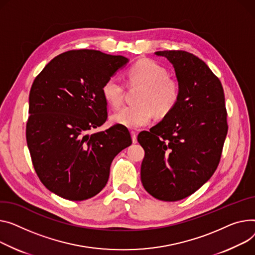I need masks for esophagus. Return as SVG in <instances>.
<instances>
[{
    "mask_svg": "<svg viewBox=\"0 0 255 255\" xmlns=\"http://www.w3.org/2000/svg\"><path fill=\"white\" fill-rule=\"evenodd\" d=\"M131 136H132L133 143H136L137 142V134H136V132L131 131Z\"/></svg>",
    "mask_w": 255,
    "mask_h": 255,
    "instance_id": "1",
    "label": "esophagus"
}]
</instances>
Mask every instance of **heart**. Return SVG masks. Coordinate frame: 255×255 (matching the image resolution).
Here are the masks:
<instances>
[{
	"mask_svg": "<svg viewBox=\"0 0 255 255\" xmlns=\"http://www.w3.org/2000/svg\"><path fill=\"white\" fill-rule=\"evenodd\" d=\"M127 80L130 85H138L136 105L126 106L112 115V121L127 128H140L147 125L154 113L159 117L170 114L178 105L181 86L177 79L168 76L164 66L151 59H141L129 67ZM125 86L116 76L106 80L101 93L112 107L120 106Z\"/></svg>",
	"mask_w": 255,
	"mask_h": 255,
	"instance_id": "obj_1",
	"label": "heart"
}]
</instances>
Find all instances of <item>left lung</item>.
<instances>
[{"mask_svg": "<svg viewBox=\"0 0 255 255\" xmlns=\"http://www.w3.org/2000/svg\"><path fill=\"white\" fill-rule=\"evenodd\" d=\"M181 86L176 108L138 134L144 148L140 177L154 198L174 202L194 194L215 172L228 133L225 93L208 65L181 50L158 51Z\"/></svg>", "mask_w": 255, "mask_h": 255, "instance_id": "1", "label": "left lung"}]
</instances>
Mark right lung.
Here are the masks:
<instances>
[{"label": "right lung", "mask_w": 255, "mask_h": 255, "mask_svg": "<svg viewBox=\"0 0 255 255\" xmlns=\"http://www.w3.org/2000/svg\"><path fill=\"white\" fill-rule=\"evenodd\" d=\"M128 62L96 50H71L54 57L29 92L26 142L42 183L57 196L83 201L97 195L114 158L132 143L123 125L88 132L108 119L101 88Z\"/></svg>", "instance_id": "right-lung-1"}]
</instances>
